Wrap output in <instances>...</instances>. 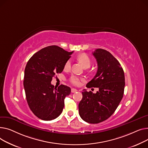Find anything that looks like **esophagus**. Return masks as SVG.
Masks as SVG:
<instances>
[{"label":"esophagus","instance_id":"obj_1","mask_svg":"<svg viewBox=\"0 0 148 148\" xmlns=\"http://www.w3.org/2000/svg\"><path fill=\"white\" fill-rule=\"evenodd\" d=\"M77 90L76 89H75V88H72V89H71V92H72V93L76 92H77Z\"/></svg>","mask_w":148,"mask_h":148}]
</instances>
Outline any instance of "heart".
Returning a JSON list of instances; mask_svg holds the SVG:
<instances>
[{"label": "heart", "mask_w": 148, "mask_h": 148, "mask_svg": "<svg viewBox=\"0 0 148 148\" xmlns=\"http://www.w3.org/2000/svg\"><path fill=\"white\" fill-rule=\"evenodd\" d=\"M77 59L81 62L82 65L84 68H88L90 67L91 64V60L89 57L88 55H86V54L82 53L79 54L77 56ZM71 61L68 60L66 62V63L64 64V69H68L71 67ZM82 79L79 77H78L77 76H72L71 77L70 79H69V81L71 82L72 84L75 86H78L81 83V81H82Z\"/></svg>", "instance_id": "1"}]
</instances>
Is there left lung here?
<instances>
[{"label":"left lung","instance_id":"obj_1","mask_svg":"<svg viewBox=\"0 0 148 148\" xmlns=\"http://www.w3.org/2000/svg\"><path fill=\"white\" fill-rule=\"evenodd\" d=\"M98 69L86 87H96V93L82 92L79 103V114L85 122L97 124L108 119L114 114L122 100L125 87V76L122 66L109 51L99 48L92 53Z\"/></svg>","mask_w":148,"mask_h":148}]
</instances>
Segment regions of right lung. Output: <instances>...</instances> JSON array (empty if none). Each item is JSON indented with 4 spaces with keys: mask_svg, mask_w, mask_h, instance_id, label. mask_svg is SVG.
Masks as SVG:
<instances>
[{
    "mask_svg": "<svg viewBox=\"0 0 148 148\" xmlns=\"http://www.w3.org/2000/svg\"><path fill=\"white\" fill-rule=\"evenodd\" d=\"M72 52L56 45L42 48L28 61L24 71V88L28 105L33 114L44 121L57 118L63 111L64 99L71 94L70 87H56L51 82L62 73Z\"/></svg>",
    "mask_w": 148,
    "mask_h": 148,
    "instance_id": "right-lung-1",
    "label": "right lung"
}]
</instances>
